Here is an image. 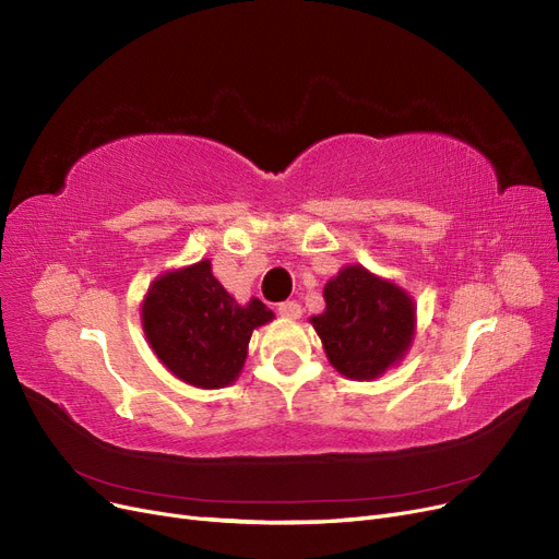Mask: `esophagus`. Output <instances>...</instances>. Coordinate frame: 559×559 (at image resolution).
<instances>
[{"mask_svg":"<svg viewBox=\"0 0 559 559\" xmlns=\"http://www.w3.org/2000/svg\"><path fill=\"white\" fill-rule=\"evenodd\" d=\"M278 314L281 318H287V320H299L301 318V304L297 301H283L278 304Z\"/></svg>","mask_w":559,"mask_h":559,"instance_id":"34e87169","label":"esophagus"}]
</instances>
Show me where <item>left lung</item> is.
Segmentation results:
<instances>
[{"mask_svg": "<svg viewBox=\"0 0 559 559\" xmlns=\"http://www.w3.org/2000/svg\"><path fill=\"white\" fill-rule=\"evenodd\" d=\"M326 310L310 318L331 366L347 379L370 381L408 352L416 304L404 289L366 266L349 264L324 285Z\"/></svg>", "mask_w": 559, "mask_h": 559, "instance_id": "obj_1", "label": "left lung"}]
</instances>
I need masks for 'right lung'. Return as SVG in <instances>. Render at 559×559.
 I'll return each mask as SVG.
<instances>
[{
  "instance_id": "1",
  "label": "right lung",
  "mask_w": 559,
  "mask_h": 559,
  "mask_svg": "<svg viewBox=\"0 0 559 559\" xmlns=\"http://www.w3.org/2000/svg\"><path fill=\"white\" fill-rule=\"evenodd\" d=\"M272 320L260 299L239 306L210 260L157 276L141 306L143 333L168 372L207 391L239 377L253 329Z\"/></svg>"
}]
</instances>
